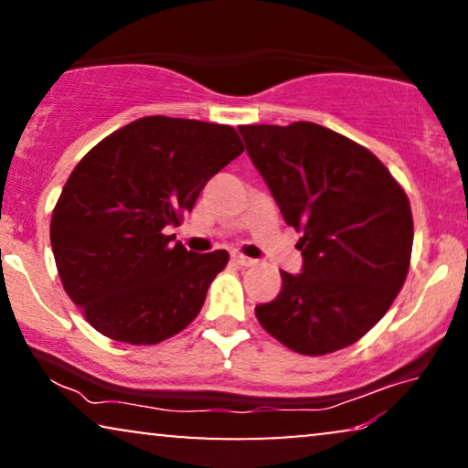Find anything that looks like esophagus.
<instances>
[{
  "label": "esophagus",
  "mask_w": 468,
  "mask_h": 468,
  "mask_svg": "<svg viewBox=\"0 0 468 468\" xmlns=\"http://www.w3.org/2000/svg\"><path fill=\"white\" fill-rule=\"evenodd\" d=\"M232 261L236 266H251L253 264V260L251 258H247V255H242V253H232Z\"/></svg>",
  "instance_id": "34e87169"
}]
</instances>
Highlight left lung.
Here are the masks:
<instances>
[{"label": "left lung", "mask_w": 468, "mask_h": 468, "mask_svg": "<svg viewBox=\"0 0 468 468\" xmlns=\"http://www.w3.org/2000/svg\"><path fill=\"white\" fill-rule=\"evenodd\" d=\"M239 132L285 223L303 232V272L281 271L279 296L255 306V317L296 354L349 347L405 285L413 247L405 189L367 146L324 125L298 121Z\"/></svg>", "instance_id": "8db88e82"}]
</instances>
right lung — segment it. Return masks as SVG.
I'll use <instances>...</instances> for the list:
<instances>
[{"label": "right lung", "mask_w": 468, "mask_h": 468, "mask_svg": "<svg viewBox=\"0 0 468 468\" xmlns=\"http://www.w3.org/2000/svg\"><path fill=\"white\" fill-rule=\"evenodd\" d=\"M245 151L234 127L143 117L76 164L50 217L63 290L100 335L157 345L187 328L228 251L172 242L210 178Z\"/></svg>", "instance_id": "right-lung-1"}]
</instances>
